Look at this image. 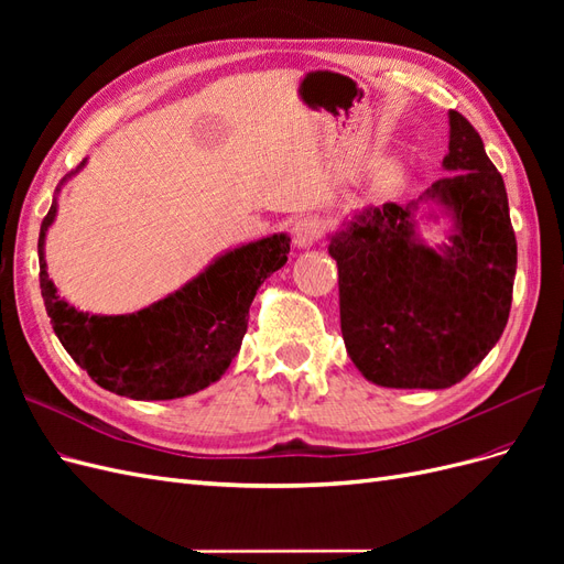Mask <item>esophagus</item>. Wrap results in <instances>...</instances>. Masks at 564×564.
<instances>
[{
	"instance_id": "esophagus-1",
	"label": "esophagus",
	"mask_w": 564,
	"mask_h": 564,
	"mask_svg": "<svg viewBox=\"0 0 564 564\" xmlns=\"http://www.w3.org/2000/svg\"><path fill=\"white\" fill-rule=\"evenodd\" d=\"M319 237H322V224H319L317 218H313V216L301 218L299 224L294 226V242L301 249L313 247L319 240Z\"/></svg>"
}]
</instances>
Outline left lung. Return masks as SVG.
I'll use <instances>...</instances> for the list:
<instances>
[{"label":"left lung","instance_id":"left-lung-1","mask_svg":"<svg viewBox=\"0 0 564 564\" xmlns=\"http://www.w3.org/2000/svg\"><path fill=\"white\" fill-rule=\"evenodd\" d=\"M452 172L419 199L369 207L332 235L340 334L362 377L386 388H449L501 338L518 265L506 185L480 133L449 110ZM419 200H440L457 220L435 252L413 235Z\"/></svg>","mask_w":564,"mask_h":564}]
</instances>
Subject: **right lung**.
Returning <instances> with one entry per match:
<instances>
[{
	"label": "right lung",
	"instance_id": "add662e5",
	"mask_svg": "<svg viewBox=\"0 0 564 564\" xmlns=\"http://www.w3.org/2000/svg\"><path fill=\"white\" fill-rule=\"evenodd\" d=\"M54 216L56 202L42 220L37 242L51 324L63 348L100 388L131 400H176L224 377L247 334L256 289L286 263L289 253V237L270 235L220 256L150 308L89 315L61 301L46 275L44 237Z\"/></svg>",
	"mask_w": 564,
	"mask_h": 564
}]
</instances>
